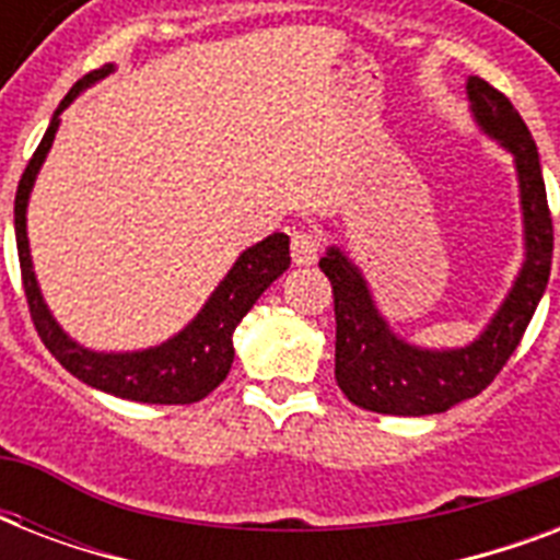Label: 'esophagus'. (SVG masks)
<instances>
[{
  "instance_id": "obj_1",
  "label": "esophagus",
  "mask_w": 560,
  "mask_h": 560,
  "mask_svg": "<svg viewBox=\"0 0 560 560\" xmlns=\"http://www.w3.org/2000/svg\"><path fill=\"white\" fill-rule=\"evenodd\" d=\"M290 253H293L296 267H311V264H316L319 253H323V244H319V237L314 232L302 229V232H293V237H290Z\"/></svg>"
}]
</instances>
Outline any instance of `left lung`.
<instances>
[{"mask_svg": "<svg viewBox=\"0 0 560 560\" xmlns=\"http://www.w3.org/2000/svg\"><path fill=\"white\" fill-rule=\"evenodd\" d=\"M465 90L479 130L512 153L526 255L509 296L477 340L462 349H421L392 331L358 264L340 246H328L319 270L334 288L337 386L351 404L381 416H435L486 389L521 346L552 270V218L529 127L512 101L482 78L470 74Z\"/></svg>", "mask_w": 560, "mask_h": 560, "instance_id": "1", "label": "left lung"}]
</instances>
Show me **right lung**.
Masks as SVG:
<instances>
[{
    "instance_id": "1",
    "label": "right lung",
    "mask_w": 560,
    "mask_h": 560,
    "mask_svg": "<svg viewBox=\"0 0 560 560\" xmlns=\"http://www.w3.org/2000/svg\"><path fill=\"white\" fill-rule=\"evenodd\" d=\"M116 66L107 63L90 72L86 78L74 83L69 95L60 101V107L51 116L43 142L31 156L28 168L22 174L16 200H13V229H16V253H20L22 288L28 299L31 319L37 328L39 340L46 349L60 360L66 372H72L78 381L86 386H95L101 392H109L116 398L139 400V404H194L206 398L211 389H218L226 381L232 360H235V346L232 334L237 323L249 314V307L258 302L264 290L279 279L290 267V237L284 232H272L255 246L244 249L232 264V270L223 276L209 302L200 307V314L171 340L142 351H92L81 342H74L69 334L57 325V319L48 311L46 299L39 293L34 264H31L28 229H25V211H28V197L34 188L43 162H46L51 142H55L57 127H60V113L81 95L86 86H92L101 78H107Z\"/></svg>"
}]
</instances>
